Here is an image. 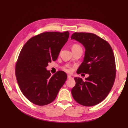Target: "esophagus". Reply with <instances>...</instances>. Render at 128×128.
Returning a JSON list of instances; mask_svg holds the SVG:
<instances>
[{
	"label": "esophagus",
	"instance_id": "1",
	"mask_svg": "<svg viewBox=\"0 0 128 128\" xmlns=\"http://www.w3.org/2000/svg\"><path fill=\"white\" fill-rule=\"evenodd\" d=\"M67 78H68V79H71V78H72V76H71V75H68V76H67Z\"/></svg>",
	"mask_w": 128,
	"mask_h": 128
}]
</instances>
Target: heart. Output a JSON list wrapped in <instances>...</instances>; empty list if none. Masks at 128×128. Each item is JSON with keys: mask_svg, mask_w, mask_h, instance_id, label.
Instances as JSON below:
<instances>
[{"mask_svg": "<svg viewBox=\"0 0 128 128\" xmlns=\"http://www.w3.org/2000/svg\"><path fill=\"white\" fill-rule=\"evenodd\" d=\"M80 48V46L79 45H78V44H74V45H72V49L74 50V49H75V48ZM62 69H64V71H66V72H72V70L70 66L69 65V64L65 65L62 68Z\"/></svg>", "mask_w": 128, "mask_h": 128, "instance_id": "b5f03b06", "label": "heart"}]
</instances>
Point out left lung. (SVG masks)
<instances>
[{
    "label": "left lung",
    "mask_w": 128,
    "mask_h": 128,
    "mask_svg": "<svg viewBox=\"0 0 128 128\" xmlns=\"http://www.w3.org/2000/svg\"><path fill=\"white\" fill-rule=\"evenodd\" d=\"M71 39L82 44L86 50L77 73L89 75L85 81L75 77L76 85L72 89V96L83 106L96 105L106 98L114 83L116 67L113 50L107 41L94 34L75 32Z\"/></svg>",
    "instance_id": "left-lung-1"
}]
</instances>
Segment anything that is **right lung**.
Here are the masks:
<instances>
[{
    "mask_svg": "<svg viewBox=\"0 0 128 128\" xmlns=\"http://www.w3.org/2000/svg\"><path fill=\"white\" fill-rule=\"evenodd\" d=\"M69 33L45 32L31 38L19 54L15 75L22 93L30 102L39 106L51 103L67 78L58 71L51 76L46 67L56 61L68 41Z\"/></svg>",
    "mask_w": 128,
    "mask_h": 128,
    "instance_id": "right-lung-1",
    "label": "right lung"
}]
</instances>
